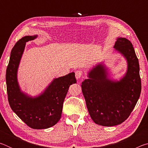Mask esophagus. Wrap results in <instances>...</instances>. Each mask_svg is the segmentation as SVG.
I'll list each match as a JSON object with an SVG mask.
<instances>
[{"label":"esophagus","mask_w":148,"mask_h":148,"mask_svg":"<svg viewBox=\"0 0 148 148\" xmlns=\"http://www.w3.org/2000/svg\"><path fill=\"white\" fill-rule=\"evenodd\" d=\"M75 76H76V79H78L82 76H83V72L81 71H77L76 72H75Z\"/></svg>","instance_id":"esophagus-1"}]
</instances>
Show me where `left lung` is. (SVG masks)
Here are the masks:
<instances>
[{"label": "left lung", "mask_w": 148, "mask_h": 148, "mask_svg": "<svg viewBox=\"0 0 148 148\" xmlns=\"http://www.w3.org/2000/svg\"><path fill=\"white\" fill-rule=\"evenodd\" d=\"M114 48L127 59L128 68L119 81L108 78L102 64L88 73L82 83L87 110L95 123L111 127L122 123L129 117L141 92L138 59L132 44L125 38H118Z\"/></svg>", "instance_id": "1"}]
</instances>
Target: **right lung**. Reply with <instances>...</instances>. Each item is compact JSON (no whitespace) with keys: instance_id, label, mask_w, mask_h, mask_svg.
<instances>
[{"instance_id":"add662e5","label":"right lung","mask_w":148,"mask_h":148,"mask_svg":"<svg viewBox=\"0 0 148 148\" xmlns=\"http://www.w3.org/2000/svg\"><path fill=\"white\" fill-rule=\"evenodd\" d=\"M37 37L26 36L12 49L6 69V81L10 106L25 123L34 129L49 128L61 117L62 104L71 85L76 83L74 72L56 78L38 97L32 98L20 89L17 72L27 42Z\"/></svg>"}]
</instances>
